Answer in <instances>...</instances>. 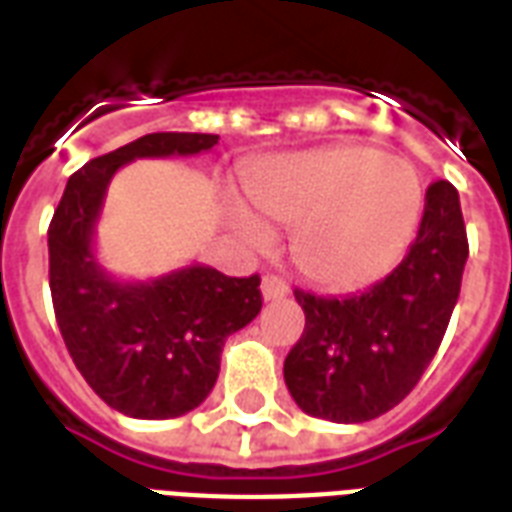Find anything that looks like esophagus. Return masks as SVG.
<instances>
[{"label":"esophagus","mask_w":512,"mask_h":512,"mask_svg":"<svg viewBox=\"0 0 512 512\" xmlns=\"http://www.w3.org/2000/svg\"><path fill=\"white\" fill-rule=\"evenodd\" d=\"M260 289H263L265 303H271V300H281V297L289 295V284L284 279H279V276H265L263 284H260Z\"/></svg>","instance_id":"1"}]
</instances>
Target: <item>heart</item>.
Listing matches in <instances>:
<instances>
[{"mask_svg":"<svg viewBox=\"0 0 512 512\" xmlns=\"http://www.w3.org/2000/svg\"><path fill=\"white\" fill-rule=\"evenodd\" d=\"M244 191L255 215L231 204L233 233L247 247L263 249V222L292 231L295 268L329 292H356L393 271L425 209L412 164L366 146L271 156L249 170Z\"/></svg>","mask_w":512,"mask_h":512,"instance_id":"b5f03b06","label":"heart"}]
</instances>
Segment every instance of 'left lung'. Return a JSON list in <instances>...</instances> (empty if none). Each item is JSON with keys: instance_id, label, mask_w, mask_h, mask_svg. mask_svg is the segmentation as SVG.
Masks as SVG:
<instances>
[{"instance_id": "left-lung-1", "label": "left lung", "mask_w": 512, "mask_h": 512, "mask_svg": "<svg viewBox=\"0 0 512 512\" xmlns=\"http://www.w3.org/2000/svg\"><path fill=\"white\" fill-rule=\"evenodd\" d=\"M468 236L460 193L438 180L425 193L406 257L361 295L295 289L305 329L284 361V382L311 417L366 422L401 404L420 382L460 297Z\"/></svg>"}]
</instances>
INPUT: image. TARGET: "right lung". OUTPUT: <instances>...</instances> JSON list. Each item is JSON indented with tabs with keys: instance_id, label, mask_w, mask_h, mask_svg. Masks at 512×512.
<instances>
[{
	"instance_id": "right-lung-1",
	"label": "right lung",
	"mask_w": 512,
	"mask_h": 512,
	"mask_svg": "<svg viewBox=\"0 0 512 512\" xmlns=\"http://www.w3.org/2000/svg\"><path fill=\"white\" fill-rule=\"evenodd\" d=\"M215 143L201 132H154L92 159L68 177L47 231L52 308L68 353L87 385L135 420L180 417L209 396L225 340L263 308L260 276L231 279L193 263L122 281L95 257V225L124 164L207 154Z\"/></svg>"
}]
</instances>
